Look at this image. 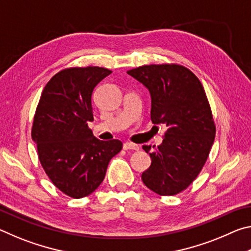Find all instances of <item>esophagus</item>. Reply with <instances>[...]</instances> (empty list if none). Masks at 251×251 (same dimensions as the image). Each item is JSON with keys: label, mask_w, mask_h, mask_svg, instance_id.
<instances>
[{"label": "esophagus", "mask_w": 251, "mask_h": 251, "mask_svg": "<svg viewBox=\"0 0 251 251\" xmlns=\"http://www.w3.org/2000/svg\"><path fill=\"white\" fill-rule=\"evenodd\" d=\"M125 151H129V150H133V151H138L139 150V146L136 145V144L133 143H125L124 146H123Z\"/></svg>", "instance_id": "esophagus-1"}]
</instances>
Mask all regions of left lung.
<instances>
[{"label": "left lung", "instance_id": "1", "mask_svg": "<svg viewBox=\"0 0 251 251\" xmlns=\"http://www.w3.org/2000/svg\"><path fill=\"white\" fill-rule=\"evenodd\" d=\"M150 90L151 118L165 124L163 144L150 152L151 165L143 182L160 196H173L193 184L214 144L216 125L202 84L187 67L171 64L143 65L127 71Z\"/></svg>", "mask_w": 251, "mask_h": 251}]
</instances>
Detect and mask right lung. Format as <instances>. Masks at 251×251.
<instances>
[{"label": "right lung", "instance_id": "obj_1", "mask_svg": "<svg viewBox=\"0 0 251 251\" xmlns=\"http://www.w3.org/2000/svg\"><path fill=\"white\" fill-rule=\"evenodd\" d=\"M112 71L74 66L59 71L45 85L34 114L32 138L50 180L72 198L91 195L104 180L109 160L122 151L118 139H97L92 93Z\"/></svg>", "mask_w": 251, "mask_h": 251}]
</instances>
